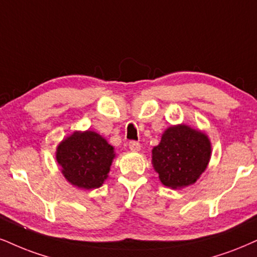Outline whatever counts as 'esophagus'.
Listing matches in <instances>:
<instances>
[{
	"label": "esophagus",
	"mask_w": 257,
	"mask_h": 257,
	"mask_svg": "<svg viewBox=\"0 0 257 257\" xmlns=\"http://www.w3.org/2000/svg\"><path fill=\"white\" fill-rule=\"evenodd\" d=\"M128 148L131 151H139L141 150V144L136 141H131L128 143Z\"/></svg>",
	"instance_id": "1"
}]
</instances>
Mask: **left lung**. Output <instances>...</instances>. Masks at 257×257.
<instances>
[{"mask_svg":"<svg viewBox=\"0 0 257 257\" xmlns=\"http://www.w3.org/2000/svg\"><path fill=\"white\" fill-rule=\"evenodd\" d=\"M211 158V142L204 132L181 123L168 127L153 149V166L161 182L173 189L193 185Z\"/></svg>","mask_w":257,"mask_h":257,"instance_id":"1","label":"left lung"}]
</instances>
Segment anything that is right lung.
Returning a JSON list of instances; mask_svg holds the SVG:
<instances>
[{"label": "right lung", "mask_w": 257, "mask_h": 257, "mask_svg": "<svg viewBox=\"0 0 257 257\" xmlns=\"http://www.w3.org/2000/svg\"><path fill=\"white\" fill-rule=\"evenodd\" d=\"M114 157V148L94 131H75L63 139L56 151L63 175L72 186L82 189L102 186Z\"/></svg>", "instance_id": "right-lung-1"}]
</instances>
